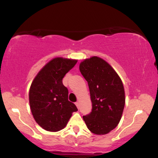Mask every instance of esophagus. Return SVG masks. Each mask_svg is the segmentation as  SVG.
<instances>
[{
    "instance_id": "obj_1",
    "label": "esophagus",
    "mask_w": 158,
    "mask_h": 158,
    "mask_svg": "<svg viewBox=\"0 0 158 158\" xmlns=\"http://www.w3.org/2000/svg\"><path fill=\"white\" fill-rule=\"evenodd\" d=\"M76 106H77L78 108H79V102H76Z\"/></svg>"
}]
</instances>
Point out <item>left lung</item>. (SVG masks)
Instances as JSON below:
<instances>
[{
    "label": "left lung",
    "instance_id": "obj_1",
    "mask_svg": "<svg viewBox=\"0 0 158 158\" xmlns=\"http://www.w3.org/2000/svg\"><path fill=\"white\" fill-rule=\"evenodd\" d=\"M79 70L88 81L92 102V111L83 119L92 133L106 135L122 117L126 102L122 80L107 61L97 56L81 61Z\"/></svg>",
    "mask_w": 158,
    "mask_h": 158
}]
</instances>
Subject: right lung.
Listing matches in <instances>:
<instances>
[{"instance_id": "obj_1", "label": "right lung", "mask_w": 158, "mask_h": 158, "mask_svg": "<svg viewBox=\"0 0 158 158\" xmlns=\"http://www.w3.org/2000/svg\"><path fill=\"white\" fill-rule=\"evenodd\" d=\"M76 59L56 57L47 63L32 81L29 92L35 122L48 131H59L68 124L77 106L68 100L62 79L77 64Z\"/></svg>"}]
</instances>
